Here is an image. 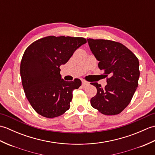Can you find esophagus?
Returning <instances> with one entry per match:
<instances>
[{"label": "esophagus", "instance_id": "obj_1", "mask_svg": "<svg viewBox=\"0 0 155 155\" xmlns=\"http://www.w3.org/2000/svg\"><path fill=\"white\" fill-rule=\"evenodd\" d=\"M89 84V83L88 82L84 81V80H82V85H83V87H87L88 85Z\"/></svg>", "mask_w": 155, "mask_h": 155}]
</instances>
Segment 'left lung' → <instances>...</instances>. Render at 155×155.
<instances>
[{
    "label": "left lung",
    "mask_w": 155,
    "mask_h": 155,
    "mask_svg": "<svg viewBox=\"0 0 155 155\" xmlns=\"http://www.w3.org/2000/svg\"><path fill=\"white\" fill-rule=\"evenodd\" d=\"M87 41L107 82L104 88L97 83H91L97 90L91 99V106L105 115L119 114L130 103L138 87L139 59L120 42L104 39Z\"/></svg>",
    "instance_id": "8db88e82"
}]
</instances>
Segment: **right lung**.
Masks as SVG:
<instances>
[{"mask_svg": "<svg viewBox=\"0 0 155 155\" xmlns=\"http://www.w3.org/2000/svg\"><path fill=\"white\" fill-rule=\"evenodd\" d=\"M87 40L83 37L48 36L29 45L22 56L21 77L25 93L34 110L46 118L63 114L70 108L72 91L81 81L61 78L60 66L67 63Z\"/></svg>", "mask_w": 155, "mask_h": 155, "instance_id": "right-lung-1", "label": "right lung"}]
</instances>
